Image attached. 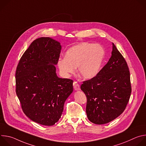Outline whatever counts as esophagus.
Masks as SVG:
<instances>
[{"instance_id":"esophagus-1","label":"esophagus","mask_w":146,"mask_h":146,"mask_svg":"<svg viewBox=\"0 0 146 146\" xmlns=\"http://www.w3.org/2000/svg\"><path fill=\"white\" fill-rule=\"evenodd\" d=\"M73 87H74V90H76V91H77V90H80V86H79L78 83L76 81H74L73 82Z\"/></svg>"}]
</instances>
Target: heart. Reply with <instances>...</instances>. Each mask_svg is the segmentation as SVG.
<instances>
[{
  "label": "heart",
  "mask_w": 146,
  "mask_h": 146,
  "mask_svg": "<svg viewBox=\"0 0 146 146\" xmlns=\"http://www.w3.org/2000/svg\"><path fill=\"white\" fill-rule=\"evenodd\" d=\"M105 55V51L102 46L84 42L69 49L65 58L58 60V65L65 77L73 74L78 67V73L81 78L91 79L99 73Z\"/></svg>",
  "instance_id": "1"
}]
</instances>
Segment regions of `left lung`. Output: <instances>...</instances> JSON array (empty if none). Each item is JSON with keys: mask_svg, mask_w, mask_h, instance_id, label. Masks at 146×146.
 Here are the masks:
<instances>
[{"mask_svg": "<svg viewBox=\"0 0 146 146\" xmlns=\"http://www.w3.org/2000/svg\"><path fill=\"white\" fill-rule=\"evenodd\" d=\"M81 90L87 97L86 113L91 122L107 123L123 112L132 91L130 72L113 43L108 63L95 77L83 81Z\"/></svg>", "mask_w": 146, "mask_h": 146, "instance_id": "obj_1", "label": "left lung"}]
</instances>
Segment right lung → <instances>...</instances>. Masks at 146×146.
<instances>
[{"instance_id":"1","label":"right lung","mask_w":146,"mask_h":146,"mask_svg":"<svg viewBox=\"0 0 146 146\" xmlns=\"http://www.w3.org/2000/svg\"><path fill=\"white\" fill-rule=\"evenodd\" d=\"M61 50L58 41L40 37L21 58L15 72L16 94L23 111L31 120L46 126L58 121L73 92V81L56 74Z\"/></svg>"}]
</instances>
